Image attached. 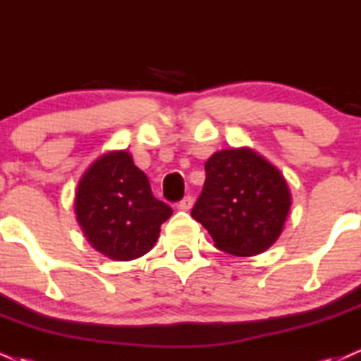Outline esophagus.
Listing matches in <instances>:
<instances>
[{
    "instance_id": "obj_1",
    "label": "esophagus",
    "mask_w": 361,
    "mask_h": 361,
    "mask_svg": "<svg viewBox=\"0 0 361 361\" xmlns=\"http://www.w3.org/2000/svg\"><path fill=\"white\" fill-rule=\"evenodd\" d=\"M192 207H193V198L190 197V195L181 200L180 203H178V208H180V210H190Z\"/></svg>"
}]
</instances>
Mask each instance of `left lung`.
<instances>
[{
  "label": "left lung",
  "mask_w": 361,
  "mask_h": 361,
  "mask_svg": "<svg viewBox=\"0 0 361 361\" xmlns=\"http://www.w3.org/2000/svg\"><path fill=\"white\" fill-rule=\"evenodd\" d=\"M205 185L192 216L216 249L238 257L267 250L279 238L290 193L279 169L249 147L224 149L205 163Z\"/></svg>",
  "instance_id": "1"
}]
</instances>
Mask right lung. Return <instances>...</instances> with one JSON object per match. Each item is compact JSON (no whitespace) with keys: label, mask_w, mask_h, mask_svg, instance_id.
Instances as JSON below:
<instances>
[{"label":"right lung","mask_w":361,"mask_h":361,"mask_svg":"<svg viewBox=\"0 0 361 361\" xmlns=\"http://www.w3.org/2000/svg\"><path fill=\"white\" fill-rule=\"evenodd\" d=\"M171 214L128 151L101 156L77 186V222L90 245L109 259L133 260L149 252Z\"/></svg>","instance_id":"right-lung-1"}]
</instances>
